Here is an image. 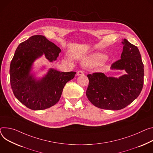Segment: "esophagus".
I'll return each instance as SVG.
<instances>
[{"label":"esophagus","instance_id":"esophagus-1","mask_svg":"<svg viewBox=\"0 0 153 153\" xmlns=\"http://www.w3.org/2000/svg\"><path fill=\"white\" fill-rule=\"evenodd\" d=\"M77 76H82V75L84 74V71H82L80 70V71H77Z\"/></svg>","mask_w":153,"mask_h":153}]
</instances>
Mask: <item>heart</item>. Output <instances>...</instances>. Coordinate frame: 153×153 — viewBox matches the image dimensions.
Segmentation results:
<instances>
[{"mask_svg": "<svg viewBox=\"0 0 153 153\" xmlns=\"http://www.w3.org/2000/svg\"><path fill=\"white\" fill-rule=\"evenodd\" d=\"M106 59V56L101 53H94L88 57L85 61V63L87 65L94 66H97L101 64L105 59Z\"/></svg>", "mask_w": 153, "mask_h": 153, "instance_id": "heart-1", "label": "heart"}]
</instances>
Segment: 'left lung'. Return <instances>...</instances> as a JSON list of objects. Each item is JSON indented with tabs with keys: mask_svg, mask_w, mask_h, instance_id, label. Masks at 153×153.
<instances>
[{
	"mask_svg": "<svg viewBox=\"0 0 153 153\" xmlns=\"http://www.w3.org/2000/svg\"><path fill=\"white\" fill-rule=\"evenodd\" d=\"M121 59L111 68L124 69L127 73L118 79L107 77L102 73L88 74L89 80L86 95L94 106L106 110H120L132 103L140 94L143 86L144 66L137 46L126 39Z\"/></svg>",
	"mask_w": 153,
	"mask_h": 153,
	"instance_id": "obj_1",
	"label": "left lung"
}]
</instances>
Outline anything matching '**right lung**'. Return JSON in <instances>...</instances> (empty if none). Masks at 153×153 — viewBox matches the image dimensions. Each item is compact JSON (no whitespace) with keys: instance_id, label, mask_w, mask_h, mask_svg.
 Returning a JSON list of instances; mask_svg holds the SVG:
<instances>
[{"instance_id":"obj_1","label":"right lung","mask_w":153,"mask_h":153,"mask_svg":"<svg viewBox=\"0 0 153 153\" xmlns=\"http://www.w3.org/2000/svg\"><path fill=\"white\" fill-rule=\"evenodd\" d=\"M61 49L43 35H33L19 44L10 67V84L14 95L22 104L34 110L49 108L59 102L66 83L76 72H60L51 69L45 77L35 80L30 71L33 62L45 54L55 60Z\"/></svg>"}]
</instances>
